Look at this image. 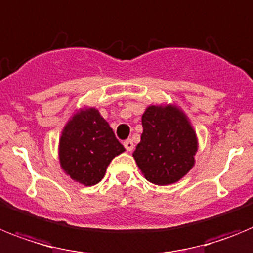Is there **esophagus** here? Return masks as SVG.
<instances>
[{
    "label": "esophagus",
    "mask_w": 253,
    "mask_h": 253,
    "mask_svg": "<svg viewBox=\"0 0 253 253\" xmlns=\"http://www.w3.org/2000/svg\"><path fill=\"white\" fill-rule=\"evenodd\" d=\"M124 145H125V148H126L127 151H132L133 150V142H132V140H131V139L125 140Z\"/></svg>",
    "instance_id": "obj_1"
}]
</instances>
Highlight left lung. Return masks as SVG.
Returning <instances> with one entry per match:
<instances>
[{"mask_svg":"<svg viewBox=\"0 0 253 253\" xmlns=\"http://www.w3.org/2000/svg\"><path fill=\"white\" fill-rule=\"evenodd\" d=\"M141 140L132 157L144 177L158 186L175 183L195 166L197 136L174 104L149 105L142 114Z\"/></svg>","mask_w":253,"mask_h":253,"instance_id":"1","label":"left lung"}]
</instances>
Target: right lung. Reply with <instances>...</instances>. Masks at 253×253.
I'll use <instances>...</instances> for the list:
<instances>
[{
	"instance_id": "obj_1",
	"label": "right lung",
	"mask_w": 253,
	"mask_h": 253,
	"mask_svg": "<svg viewBox=\"0 0 253 253\" xmlns=\"http://www.w3.org/2000/svg\"><path fill=\"white\" fill-rule=\"evenodd\" d=\"M108 122L93 107L80 108L63 127L58 145L61 168L84 186L102 181L113 158L124 153Z\"/></svg>"
}]
</instances>
